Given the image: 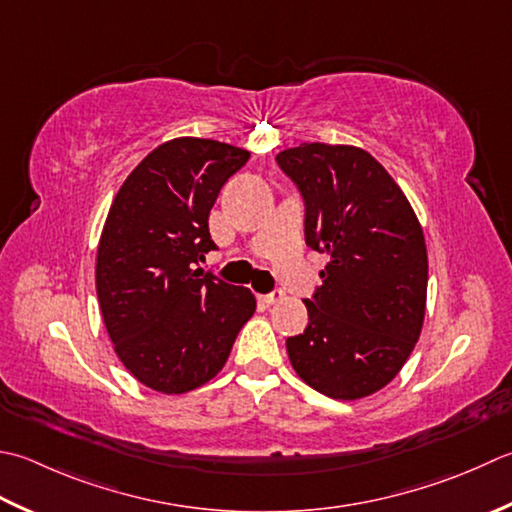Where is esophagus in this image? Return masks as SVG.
<instances>
[{
    "instance_id": "34e87169",
    "label": "esophagus",
    "mask_w": 512,
    "mask_h": 512,
    "mask_svg": "<svg viewBox=\"0 0 512 512\" xmlns=\"http://www.w3.org/2000/svg\"><path fill=\"white\" fill-rule=\"evenodd\" d=\"M284 299V290H273V293H268V295H262V302L264 304H279Z\"/></svg>"
}]
</instances>
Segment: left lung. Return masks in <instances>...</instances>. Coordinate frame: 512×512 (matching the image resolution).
Wrapping results in <instances>:
<instances>
[{
    "instance_id": "8db88e82",
    "label": "left lung",
    "mask_w": 512,
    "mask_h": 512,
    "mask_svg": "<svg viewBox=\"0 0 512 512\" xmlns=\"http://www.w3.org/2000/svg\"><path fill=\"white\" fill-rule=\"evenodd\" d=\"M277 164L306 199V244L328 255L306 299L308 326L288 337L295 373L330 399L388 386L422 335L428 253L419 219L388 170L359 146L299 144Z\"/></svg>"
}]
</instances>
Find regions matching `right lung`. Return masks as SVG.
Returning a JSON list of instances; mask_svg holds the SVG:
<instances>
[{"label":"right lung","instance_id":"add662e5","mask_svg":"<svg viewBox=\"0 0 512 512\" xmlns=\"http://www.w3.org/2000/svg\"><path fill=\"white\" fill-rule=\"evenodd\" d=\"M250 159L217 139L175 137L126 177L97 244L95 286L119 362L139 384L184 395L208 384L255 313L244 286L206 275L208 215Z\"/></svg>","mask_w":512,"mask_h":512}]
</instances>
